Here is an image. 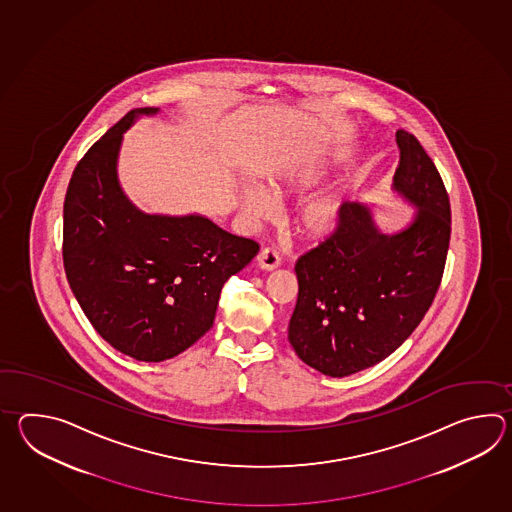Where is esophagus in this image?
<instances>
[{
	"label": "esophagus",
	"mask_w": 512,
	"mask_h": 512,
	"mask_svg": "<svg viewBox=\"0 0 512 512\" xmlns=\"http://www.w3.org/2000/svg\"><path fill=\"white\" fill-rule=\"evenodd\" d=\"M256 261H258V267L263 269V271H274L280 265L278 252L274 251V249H263V251H260Z\"/></svg>",
	"instance_id": "esophagus-1"
}]
</instances>
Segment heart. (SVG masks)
<instances>
[{"label":"heart","mask_w":512,"mask_h":512,"mask_svg":"<svg viewBox=\"0 0 512 512\" xmlns=\"http://www.w3.org/2000/svg\"><path fill=\"white\" fill-rule=\"evenodd\" d=\"M333 166L324 155H309L272 179V188L280 196H304L326 181ZM241 207L252 218L271 216L272 199L256 183L241 186ZM346 190L333 188L307 199L296 214L298 232L309 240H326L333 236L346 214Z\"/></svg>","instance_id":"1"}]
</instances>
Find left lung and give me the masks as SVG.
<instances>
[{
	"label": "left lung",
	"mask_w": 512,
	"mask_h": 512,
	"mask_svg": "<svg viewBox=\"0 0 512 512\" xmlns=\"http://www.w3.org/2000/svg\"><path fill=\"white\" fill-rule=\"evenodd\" d=\"M393 192L415 208L384 232L368 203L348 201L340 229L296 261L298 300L289 342L307 366L348 377L392 355L426 315L450 241V203L432 159L397 131Z\"/></svg>",
	"instance_id": "1"
}]
</instances>
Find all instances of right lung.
Returning <instances> with one entry per match:
<instances>
[{"instance_id": "add662e5", "label": "right lung", "mask_w": 512, "mask_h": 512, "mask_svg": "<svg viewBox=\"0 0 512 512\" xmlns=\"http://www.w3.org/2000/svg\"><path fill=\"white\" fill-rule=\"evenodd\" d=\"M137 108L87 150L67 186L64 267L91 326L142 362L183 353L214 324L223 283L260 251L201 214H146L124 194L119 153Z\"/></svg>"}]
</instances>
